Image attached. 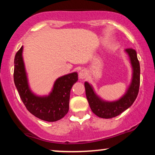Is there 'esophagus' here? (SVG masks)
<instances>
[{"label": "esophagus", "mask_w": 155, "mask_h": 155, "mask_svg": "<svg viewBox=\"0 0 155 155\" xmlns=\"http://www.w3.org/2000/svg\"><path fill=\"white\" fill-rule=\"evenodd\" d=\"M88 76V73L86 70H81L79 73V77L80 79H84Z\"/></svg>", "instance_id": "esophagus-1"}]
</instances>
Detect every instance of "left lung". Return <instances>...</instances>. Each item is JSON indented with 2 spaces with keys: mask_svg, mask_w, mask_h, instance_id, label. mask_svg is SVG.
<instances>
[{
  "mask_svg": "<svg viewBox=\"0 0 155 155\" xmlns=\"http://www.w3.org/2000/svg\"><path fill=\"white\" fill-rule=\"evenodd\" d=\"M132 67V79L128 88L118 100L105 101L96 94L93 87L87 81L84 82L87 99L92 111L101 118L110 119L115 117L132 106L138 95L140 86V64L135 49H126Z\"/></svg>",
  "mask_w": 155,
  "mask_h": 155,
  "instance_id": "8db88e82",
  "label": "left lung"
}]
</instances>
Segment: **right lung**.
I'll list each match as a JSON object with an SVG mask.
<instances>
[{
	"instance_id": "1",
	"label": "right lung",
	"mask_w": 155,
	"mask_h": 155,
	"mask_svg": "<svg viewBox=\"0 0 155 155\" xmlns=\"http://www.w3.org/2000/svg\"><path fill=\"white\" fill-rule=\"evenodd\" d=\"M23 47L15 58L14 81L21 100L27 109L40 120L56 122L63 118L69 110L70 92L78 81L76 72L60 76L56 79L48 95H37L31 90L22 57Z\"/></svg>"
}]
</instances>
